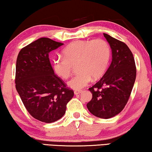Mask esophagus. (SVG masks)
<instances>
[{
    "label": "esophagus",
    "mask_w": 152,
    "mask_h": 152,
    "mask_svg": "<svg viewBox=\"0 0 152 152\" xmlns=\"http://www.w3.org/2000/svg\"><path fill=\"white\" fill-rule=\"evenodd\" d=\"M82 92V90H75L74 91V93L75 95H77V94H80V93H81Z\"/></svg>",
    "instance_id": "1"
}]
</instances>
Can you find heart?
Returning a JSON list of instances; mask_svg holds the SVG:
<instances>
[{"label": "heart", "mask_w": 152, "mask_h": 152, "mask_svg": "<svg viewBox=\"0 0 152 152\" xmlns=\"http://www.w3.org/2000/svg\"><path fill=\"white\" fill-rule=\"evenodd\" d=\"M64 57L53 59L54 71L58 76L67 80L71 75L72 66L77 65L80 72L68 82L70 88L79 90L93 80L103 75L109 66L111 49L107 41L102 39L93 41H75L63 50Z\"/></svg>", "instance_id": "1"}]
</instances>
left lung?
<instances>
[{
	"label": "left lung",
	"mask_w": 152,
	"mask_h": 152,
	"mask_svg": "<svg viewBox=\"0 0 152 152\" xmlns=\"http://www.w3.org/2000/svg\"><path fill=\"white\" fill-rule=\"evenodd\" d=\"M112 50V61L100 80L89 91L93 97L86 104L96 117L109 119L120 113L129 99L136 77V67L129 47L104 33Z\"/></svg>",
	"instance_id": "8db88e82"
}]
</instances>
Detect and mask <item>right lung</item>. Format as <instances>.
<instances>
[{"mask_svg": "<svg viewBox=\"0 0 152 152\" xmlns=\"http://www.w3.org/2000/svg\"><path fill=\"white\" fill-rule=\"evenodd\" d=\"M64 43L40 38L23 48L16 65V88L28 113L51 123L63 117L74 91L55 74L49 53Z\"/></svg>", "mask_w": 152, "mask_h": 152, "instance_id": "add662e5", "label": "right lung"}]
</instances>
